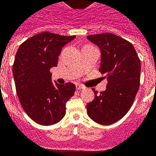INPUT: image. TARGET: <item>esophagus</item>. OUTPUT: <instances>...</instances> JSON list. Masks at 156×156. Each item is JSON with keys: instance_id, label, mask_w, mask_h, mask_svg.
<instances>
[{"instance_id": "1", "label": "esophagus", "mask_w": 156, "mask_h": 156, "mask_svg": "<svg viewBox=\"0 0 156 156\" xmlns=\"http://www.w3.org/2000/svg\"><path fill=\"white\" fill-rule=\"evenodd\" d=\"M76 89H78V90H80V89H85V86H83L82 85H81V84H77Z\"/></svg>"}]
</instances>
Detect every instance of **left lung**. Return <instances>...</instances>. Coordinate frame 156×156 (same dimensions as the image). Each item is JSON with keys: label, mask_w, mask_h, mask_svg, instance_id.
Returning <instances> with one entry per match:
<instances>
[{"label": "left lung", "mask_w": 156, "mask_h": 156, "mask_svg": "<svg viewBox=\"0 0 156 156\" xmlns=\"http://www.w3.org/2000/svg\"><path fill=\"white\" fill-rule=\"evenodd\" d=\"M101 49V74L106 75L104 91H93L95 98L86 105L89 117L101 125H111L126 115L140 87V60L129 41L112 33L87 36Z\"/></svg>", "instance_id": "left-lung-1"}]
</instances>
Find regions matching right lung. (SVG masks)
<instances>
[{
    "mask_svg": "<svg viewBox=\"0 0 156 156\" xmlns=\"http://www.w3.org/2000/svg\"><path fill=\"white\" fill-rule=\"evenodd\" d=\"M74 37L42 32L22 43L16 52L12 67L16 93L23 110L37 124L59 122L74 96V84H53L50 69L57 66L62 48Z\"/></svg>",
    "mask_w": 156,
    "mask_h": 156,
    "instance_id": "obj_1",
    "label": "right lung"
}]
</instances>
